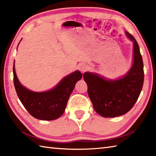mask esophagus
I'll use <instances>...</instances> for the list:
<instances>
[{"label":"esophagus","instance_id":"obj_1","mask_svg":"<svg viewBox=\"0 0 156 156\" xmlns=\"http://www.w3.org/2000/svg\"><path fill=\"white\" fill-rule=\"evenodd\" d=\"M88 68H88V66L85 63H82L81 65L79 66V69H80L82 73H84L86 71H87Z\"/></svg>","mask_w":156,"mask_h":156}]
</instances>
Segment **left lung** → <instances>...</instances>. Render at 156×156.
Returning a JSON list of instances; mask_svg holds the SVG:
<instances>
[{
  "instance_id": "1",
  "label": "left lung",
  "mask_w": 156,
  "mask_h": 156,
  "mask_svg": "<svg viewBox=\"0 0 156 156\" xmlns=\"http://www.w3.org/2000/svg\"><path fill=\"white\" fill-rule=\"evenodd\" d=\"M126 34L134 45L133 64L126 75L114 80H105L90 72H85L83 75L94 109L103 117H117L129 112L143 88L144 71L139 44L130 33L126 32Z\"/></svg>"
}]
</instances>
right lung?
Returning a JSON list of instances; mask_svg holds the SVG:
<instances>
[{
	"label": "right lung",
	"instance_id": "add662e5",
	"mask_svg": "<svg viewBox=\"0 0 156 156\" xmlns=\"http://www.w3.org/2000/svg\"><path fill=\"white\" fill-rule=\"evenodd\" d=\"M13 72L14 86L20 101L30 115L42 120H55L63 114L76 83L82 77L80 72L76 71L63 78L53 89L36 93L20 84L14 65Z\"/></svg>",
	"mask_w": 156,
	"mask_h": 156
}]
</instances>
